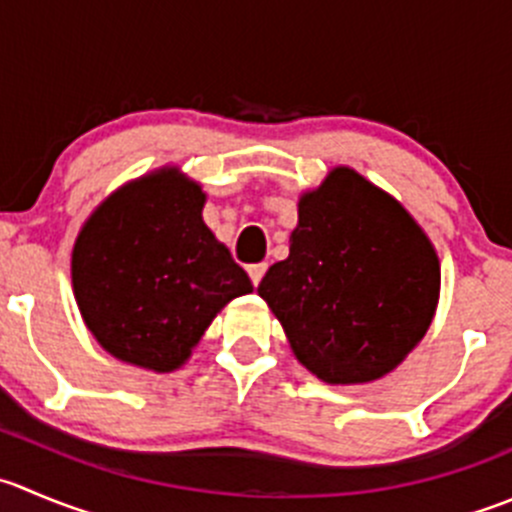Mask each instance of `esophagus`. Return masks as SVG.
<instances>
[{"mask_svg":"<svg viewBox=\"0 0 512 512\" xmlns=\"http://www.w3.org/2000/svg\"><path fill=\"white\" fill-rule=\"evenodd\" d=\"M265 272H267V265L265 262H257V265H250L247 267V275H250V280H252V285H260V280L262 277H265Z\"/></svg>","mask_w":512,"mask_h":512,"instance_id":"1","label":"esophagus"}]
</instances>
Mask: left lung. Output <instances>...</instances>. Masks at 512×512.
Listing matches in <instances>:
<instances>
[{"label": "left lung", "mask_w": 512, "mask_h": 512, "mask_svg": "<svg viewBox=\"0 0 512 512\" xmlns=\"http://www.w3.org/2000/svg\"><path fill=\"white\" fill-rule=\"evenodd\" d=\"M438 290V255L425 232L347 167L302 197L290 257L257 287L297 360L332 385L398 367L430 327Z\"/></svg>", "instance_id": "obj_1"}]
</instances>
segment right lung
Wrapping results in <instances>:
<instances>
[{
	"instance_id": "right-lung-1",
	"label": "right lung",
	"mask_w": 512,
	"mask_h": 512,
	"mask_svg": "<svg viewBox=\"0 0 512 512\" xmlns=\"http://www.w3.org/2000/svg\"><path fill=\"white\" fill-rule=\"evenodd\" d=\"M200 185L175 170L132 182L94 210L72 252L74 297L99 345L167 372L212 317L252 292L247 272L202 222Z\"/></svg>"
}]
</instances>
